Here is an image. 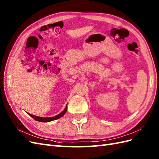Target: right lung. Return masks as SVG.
<instances>
[{"mask_svg":"<svg viewBox=\"0 0 159 159\" xmlns=\"http://www.w3.org/2000/svg\"><path fill=\"white\" fill-rule=\"evenodd\" d=\"M66 111H67V106H66V108L64 110V111H62L60 114H59L58 115L53 116V117H47V118L39 117V116H34V115H32V114H28L31 117H32L34 120H37V121H40V122H49V121H52V120H56L57 119H60V117H61V116H63L64 115L65 113L66 112Z\"/></svg>","mask_w":159,"mask_h":159,"instance_id":"add662e5","label":"right lung"}]
</instances>
